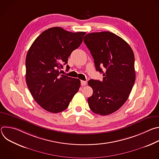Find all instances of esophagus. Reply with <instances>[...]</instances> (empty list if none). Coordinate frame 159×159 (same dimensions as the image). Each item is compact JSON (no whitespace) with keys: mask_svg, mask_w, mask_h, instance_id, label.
Masks as SVG:
<instances>
[{"mask_svg":"<svg viewBox=\"0 0 159 159\" xmlns=\"http://www.w3.org/2000/svg\"><path fill=\"white\" fill-rule=\"evenodd\" d=\"M87 84V82L84 81V80H81V85L82 86H84Z\"/></svg>","mask_w":159,"mask_h":159,"instance_id":"1","label":"esophagus"}]
</instances>
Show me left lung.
I'll list each match as a JSON object with an SVG mask.
<instances>
[{
	"label": "left lung",
	"mask_w": 159,
	"mask_h": 159,
	"mask_svg": "<svg viewBox=\"0 0 159 159\" xmlns=\"http://www.w3.org/2000/svg\"><path fill=\"white\" fill-rule=\"evenodd\" d=\"M84 41L94 60L96 70L103 75L102 81L88 82L93 89L88 98L89 107L98 115L112 114L125 103L134 85L133 52L123 39L109 31L87 34Z\"/></svg>",
	"instance_id": "8db88e82"
}]
</instances>
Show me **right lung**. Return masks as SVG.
Instances as JSON below:
<instances>
[{"label":"right lung","mask_w":159,"mask_h":159,"mask_svg":"<svg viewBox=\"0 0 159 159\" xmlns=\"http://www.w3.org/2000/svg\"><path fill=\"white\" fill-rule=\"evenodd\" d=\"M85 34L51 28L34 40L28 52V87L36 102L48 112L58 113L66 109L80 88L79 79L61 75L59 70L63 64H67L68 58L79 47Z\"/></svg>","instance_id":"1"}]
</instances>
